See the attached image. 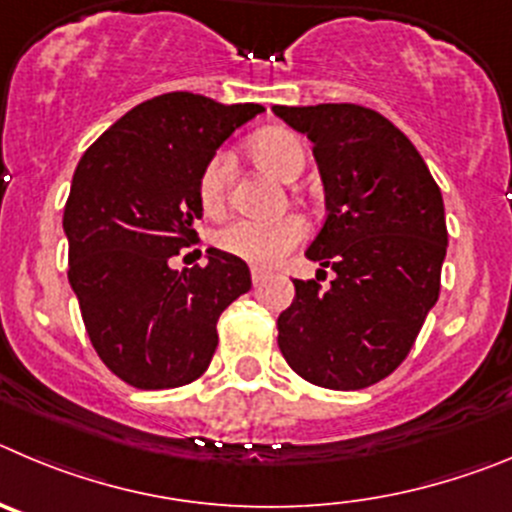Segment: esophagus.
Masks as SVG:
<instances>
[{
    "mask_svg": "<svg viewBox=\"0 0 512 512\" xmlns=\"http://www.w3.org/2000/svg\"><path fill=\"white\" fill-rule=\"evenodd\" d=\"M270 275V270H265V267H252V283H260L262 278H267Z\"/></svg>",
    "mask_w": 512,
    "mask_h": 512,
    "instance_id": "34e87169",
    "label": "esophagus"
}]
</instances>
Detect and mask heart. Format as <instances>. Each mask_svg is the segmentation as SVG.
I'll use <instances>...</instances> for the list:
<instances>
[{
  "instance_id": "obj_1",
  "label": "heart",
  "mask_w": 512,
  "mask_h": 512,
  "mask_svg": "<svg viewBox=\"0 0 512 512\" xmlns=\"http://www.w3.org/2000/svg\"><path fill=\"white\" fill-rule=\"evenodd\" d=\"M250 155L257 165L270 170L283 181H293L306 165V150L301 137L283 127H273L252 137ZM229 188V155L214 153L199 176V204L206 216H222L227 209ZM308 227L301 216L288 214L280 219H237L216 234V247L227 255L245 260L250 265H275L293 247L306 239Z\"/></svg>"
}]
</instances>
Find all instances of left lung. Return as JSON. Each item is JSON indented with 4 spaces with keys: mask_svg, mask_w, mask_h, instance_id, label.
I'll use <instances>...</instances> for the list:
<instances>
[{
    "mask_svg": "<svg viewBox=\"0 0 512 512\" xmlns=\"http://www.w3.org/2000/svg\"><path fill=\"white\" fill-rule=\"evenodd\" d=\"M313 142L326 219L306 257L334 270L329 290L298 280L278 316L290 370L329 390L385 380L416 344L439 301L446 257L444 199L413 142L359 104L273 107Z\"/></svg>",
    "mask_w": 512,
    "mask_h": 512,
    "instance_id": "left-lung-1",
    "label": "left lung"
}]
</instances>
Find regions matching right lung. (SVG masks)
<instances>
[{
  "label": "right lung",
  "instance_id": "right-lung-1",
  "mask_svg": "<svg viewBox=\"0 0 512 512\" xmlns=\"http://www.w3.org/2000/svg\"><path fill=\"white\" fill-rule=\"evenodd\" d=\"M260 112L188 91L155 96L114 122L73 173L68 283L96 354L132 388L199 380L219 344L216 321L252 288L247 262L214 247L206 265L181 273L168 260L199 242L201 168Z\"/></svg>",
  "mask_w": 512,
  "mask_h": 512
}]
</instances>
